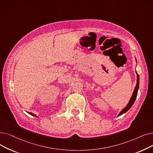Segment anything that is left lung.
<instances>
[{"instance_id": "8db88e82", "label": "left lung", "mask_w": 153, "mask_h": 153, "mask_svg": "<svg viewBox=\"0 0 153 153\" xmlns=\"http://www.w3.org/2000/svg\"><path fill=\"white\" fill-rule=\"evenodd\" d=\"M136 75H137V81H136V87L134 88V90L133 91V93H132V95L130 99V100L128 102V104L126 105V107L122 109V111L119 112V114H118L117 116H120L121 115L124 114L125 112H127L131 107L132 105H133L136 99V97H137V91H138V89H139V76L138 75V74L137 73L136 71Z\"/></svg>"}]
</instances>
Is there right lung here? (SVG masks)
Segmentation results:
<instances>
[{
  "instance_id": "add662e5",
  "label": "right lung",
  "mask_w": 153,
  "mask_h": 153,
  "mask_svg": "<svg viewBox=\"0 0 153 153\" xmlns=\"http://www.w3.org/2000/svg\"><path fill=\"white\" fill-rule=\"evenodd\" d=\"M27 113H29V114H30L31 116H34V117H37V115H36L35 114H34V113H32V112H27Z\"/></svg>"
}]
</instances>
